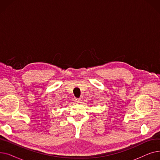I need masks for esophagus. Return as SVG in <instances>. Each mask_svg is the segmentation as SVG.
I'll list each match as a JSON object with an SVG mask.
<instances>
[{
    "label": "esophagus",
    "instance_id": "1",
    "mask_svg": "<svg viewBox=\"0 0 160 160\" xmlns=\"http://www.w3.org/2000/svg\"><path fill=\"white\" fill-rule=\"evenodd\" d=\"M74 101L76 102H79L80 101V99H78V98H75V100Z\"/></svg>",
    "mask_w": 160,
    "mask_h": 160
}]
</instances>
